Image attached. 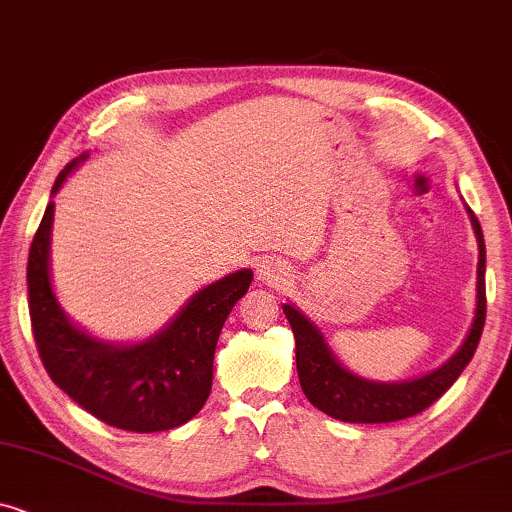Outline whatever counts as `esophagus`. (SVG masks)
I'll list each match as a JSON object with an SVG mask.
<instances>
[{"label":"esophagus","mask_w":512,"mask_h":512,"mask_svg":"<svg viewBox=\"0 0 512 512\" xmlns=\"http://www.w3.org/2000/svg\"><path fill=\"white\" fill-rule=\"evenodd\" d=\"M256 277L265 284L279 286V284H284L286 279H289V268H286V265H282L279 261H275V258H265V261H261V265H258Z\"/></svg>","instance_id":"34e87169"}]
</instances>
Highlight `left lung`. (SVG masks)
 Returning a JSON list of instances; mask_svg holds the SVG:
<instances>
[{
  "mask_svg": "<svg viewBox=\"0 0 512 512\" xmlns=\"http://www.w3.org/2000/svg\"><path fill=\"white\" fill-rule=\"evenodd\" d=\"M466 212L471 216L475 240H478V282H475L473 321L457 352L429 373L398 382L368 380V377L345 368V363H340L333 349L328 347L324 333L310 317H305V312H300L293 303L282 305L293 335H296V368L300 387L314 408L349 424L398 422V419H408L436 403L464 373L475 349H478L487 312L485 240H482L480 221L475 219L468 205Z\"/></svg>",
  "mask_w": 512,
  "mask_h": 512,
  "instance_id": "left-lung-1",
  "label": "left lung"
}]
</instances>
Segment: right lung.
<instances>
[{"instance_id":"right-lung-1","label":"right lung","mask_w":512,"mask_h":512,"mask_svg":"<svg viewBox=\"0 0 512 512\" xmlns=\"http://www.w3.org/2000/svg\"><path fill=\"white\" fill-rule=\"evenodd\" d=\"M74 158L55 179L51 198L88 160ZM55 202H48L27 261L30 319L51 380L104 424L123 431H170L198 415L212 391L214 352L221 328L254 272L235 270L202 286L156 333L142 340L97 338L69 317L51 277Z\"/></svg>"}]
</instances>
